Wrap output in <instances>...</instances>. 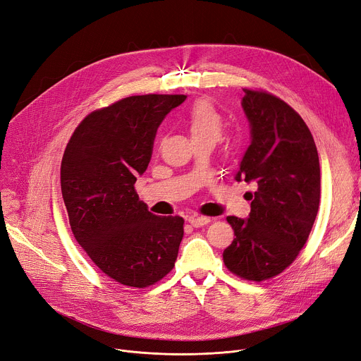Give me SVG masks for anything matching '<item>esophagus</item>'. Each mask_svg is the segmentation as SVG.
Here are the masks:
<instances>
[{"instance_id": "esophagus-1", "label": "esophagus", "mask_w": 361, "mask_h": 361, "mask_svg": "<svg viewBox=\"0 0 361 361\" xmlns=\"http://www.w3.org/2000/svg\"><path fill=\"white\" fill-rule=\"evenodd\" d=\"M189 224L192 225V226H195V228H199V226H204V225H207V224H209L211 222V218H208V216H202V215H190L189 216Z\"/></svg>"}]
</instances>
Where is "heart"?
Listing matches in <instances>:
<instances>
[{
    "instance_id": "heart-1",
    "label": "heart",
    "mask_w": 361,
    "mask_h": 361,
    "mask_svg": "<svg viewBox=\"0 0 361 361\" xmlns=\"http://www.w3.org/2000/svg\"><path fill=\"white\" fill-rule=\"evenodd\" d=\"M183 122L193 142L211 140L216 143L225 130L222 114L208 100H197L185 113Z\"/></svg>"
}]
</instances>
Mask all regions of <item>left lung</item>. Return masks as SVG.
Here are the masks:
<instances>
[{
	"label": "left lung",
	"mask_w": 361,
	"mask_h": 361,
	"mask_svg": "<svg viewBox=\"0 0 361 361\" xmlns=\"http://www.w3.org/2000/svg\"><path fill=\"white\" fill-rule=\"evenodd\" d=\"M243 109L251 145L238 182L255 183L248 192L247 219L228 216L235 238L224 251L226 268L248 281L281 274L307 243L319 205V160L310 129L284 100L244 89Z\"/></svg>",
	"instance_id": "left-lung-1"
}]
</instances>
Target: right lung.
Listing matches in <instances>:
<instances>
[{"instance_id":"1","label":"right lung","mask_w":361,"mask_h":361,"mask_svg":"<svg viewBox=\"0 0 361 361\" xmlns=\"http://www.w3.org/2000/svg\"><path fill=\"white\" fill-rule=\"evenodd\" d=\"M185 94H145L92 111L61 160V193L75 241L114 281L145 288L175 267L183 218L147 211L136 190L166 114Z\"/></svg>"}]
</instances>
